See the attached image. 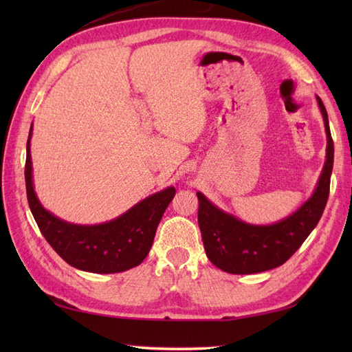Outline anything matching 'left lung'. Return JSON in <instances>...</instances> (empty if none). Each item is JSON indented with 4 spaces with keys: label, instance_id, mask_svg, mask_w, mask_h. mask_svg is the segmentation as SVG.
Here are the masks:
<instances>
[{
    "label": "left lung",
    "instance_id": "left-lung-1",
    "mask_svg": "<svg viewBox=\"0 0 352 352\" xmlns=\"http://www.w3.org/2000/svg\"><path fill=\"white\" fill-rule=\"evenodd\" d=\"M327 133V155L315 192L296 212L271 226H254L221 210L197 192L198 226L212 263L228 274H257L278 267L294 256L318 226L327 206L334 144L322 100L316 96Z\"/></svg>",
    "mask_w": 352,
    "mask_h": 352
}]
</instances>
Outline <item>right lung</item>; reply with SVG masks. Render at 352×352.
Segmentation results:
<instances>
[{"label":"right lung","mask_w":352,"mask_h":352,"mask_svg":"<svg viewBox=\"0 0 352 352\" xmlns=\"http://www.w3.org/2000/svg\"><path fill=\"white\" fill-rule=\"evenodd\" d=\"M33 124L27 140L25 186L28 206L41 233L66 263L94 274L124 272L140 265L151 250L154 236L166 207L175 197L169 188L149 195L124 214L96 226H78L57 218L45 208L33 186L30 154Z\"/></svg>","instance_id":"1"}]
</instances>
